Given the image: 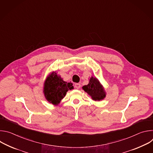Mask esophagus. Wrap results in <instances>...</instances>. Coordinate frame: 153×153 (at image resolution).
Listing matches in <instances>:
<instances>
[{
	"instance_id": "esophagus-1",
	"label": "esophagus",
	"mask_w": 153,
	"mask_h": 153,
	"mask_svg": "<svg viewBox=\"0 0 153 153\" xmlns=\"http://www.w3.org/2000/svg\"><path fill=\"white\" fill-rule=\"evenodd\" d=\"M74 86H75V88L76 89H79L80 88V83H76L74 85Z\"/></svg>"
}]
</instances>
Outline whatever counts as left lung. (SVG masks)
Here are the masks:
<instances>
[{"mask_svg":"<svg viewBox=\"0 0 153 153\" xmlns=\"http://www.w3.org/2000/svg\"><path fill=\"white\" fill-rule=\"evenodd\" d=\"M83 90L88 93L94 100H101L105 97V92L99 80L93 77L90 79L89 83L82 87Z\"/></svg>","mask_w":153,"mask_h":153,"instance_id":"8db88e82","label":"left lung"}]
</instances>
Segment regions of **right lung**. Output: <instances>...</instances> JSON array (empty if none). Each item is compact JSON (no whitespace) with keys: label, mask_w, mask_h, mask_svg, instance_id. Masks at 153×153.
Returning a JSON list of instances; mask_svg holds the SVG:
<instances>
[{"label":"right lung","mask_w":153,"mask_h":153,"mask_svg":"<svg viewBox=\"0 0 153 153\" xmlns=\"http://www.w3.org/2000/svg\"><path fill=\"white\" fill-rule=\"evenodd\" d=\"M73 89L72 83H67L53 73L50 75L44 84V94L46 99L53 105H57L66 95L68 90Z\"/></svg>","instance_id":"right-lung-1"}]
</instances>
